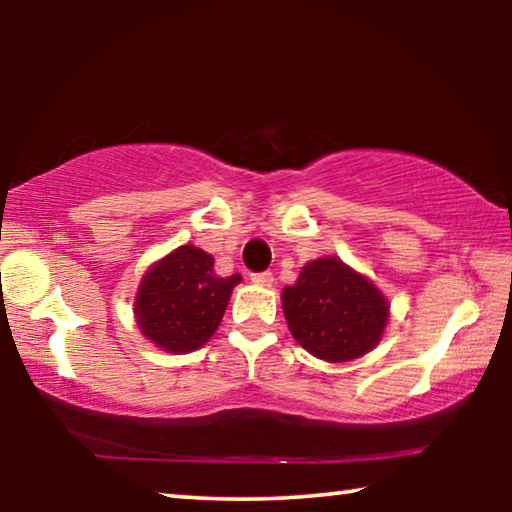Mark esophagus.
Returning <instances> with one entry per match:
<instances>
[{
  "label": "esophagus",
  "instance_id": "esophagus-1",
  "mask_svg": "<svg viewBox=\"0 0 512 512\" xmlns=\"http://www.w3.org/2000/svg\"><path fill=\"white\" fill-rule=\"evenodd\" d=\"M251 282L258 286H272L275 277H272V272H254V275H251Z\"/></svg>",
  "mask_w": 512,
  "mask_h": 512
}]
</instances>
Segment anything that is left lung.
I'll use <instances>...</instances> for the list:
<instances>
[{"mask_svg":"<svg viewBox=\"0 0 512 512\" xmlns=\"http://www.w3.org/2000/svg\"><path fill=\"white\" fill-rule=\"evenodd\" d=\"M282 307L298 345L333 363L370 352L389 319L387 298L340 258L307 263L298 282L282 291Z\"/></svg>","mask_w":512,"mask_h":512,"instance_id":"8db88e82","label":"left lung"}]
</instances>
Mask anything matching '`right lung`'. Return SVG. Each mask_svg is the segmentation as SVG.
<instances>
[{
  "mask_svg": "<svg viewBox=\"0 0 512 512\" xmlns=\"http://www.w3.org/2000/svg\"><path fill=\"white\" fill-rule=\"evenodd\" d=\"M237 282L240 275H216L207 251L184 244L146 272L135 298L137 324L167 352H193L219 328Z\"/></svg>",
  "mask_w": 512,
  "mask_h": 512,
  "instance_id": "right-lung-1",
  "label": "right lung"
}]
</instances>
